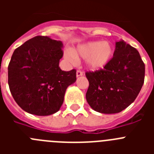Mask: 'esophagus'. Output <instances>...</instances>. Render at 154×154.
<instances>
[{
    "label": "esophagus",
    "mask_w": 154,
    "mask_h": 154,
    "mask_svg": "<svg viewBox=\"0 0 154 154\" xmlns=\"http://www.w3.org/2000/svg\"><path fill=\"white\" fill-rule=\"evenodd\" d=\"M82 75H83V72H82L81 70H77V72H76V76H77V77Z\"/></svg>",
    "instance_id": "obj_1"
}]
</instances>
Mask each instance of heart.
I'll list each match as a JSON object with an SVG mask.
<instances>
[{
  "mask_svg": "<svg viewBox=\"0 0 154 154\" xmlns=\"http://www.w3.org/2000/svg\"><path fill=\"white\" fill-rule=\"evenodd\" d=\"M113 47L109 42L95 41L82 45L73 51L72 53L66 52L65 59L73 63L75 58L86 59V65L91 70H99L109 64L113 55Z\"/></svg>",
  "mask_w": 154,
  "mask_h": 154,
  "instance_id": "obj_1",
  "label": "heart"
}]
</instances>
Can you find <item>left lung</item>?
Segmentation results:
<instances>
[{
  "label": "left lung",
  "instance_id": "obj_1",
  "mask_svg": "<svg viewBox=\"0 0 154 154\" xmlns=\"http://www.w3.org/2000/svg\"><path fill=\"white\" fill-rule=\"evenodd\" d=\"M86 100L95 111H123L136 99L144 82L145 65L139 51L123 40L116 43L113 57L103 69L86 72Z\"/></svg>",
  "mask_w": 154,
  "mask_h": 154
}]
</instances>
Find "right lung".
I'll return each instance as SVG.
<instances>
[{
    "label": "right lung",
    "instance_id": "obj_1",
    "mask_svg": "<svg viewBox=\"0 0 154 154\" xmlns=\"http://www.w3.org/2000/svg\"><path fill=\"white\" fill-rule=\"evenodd\" d=\"M62 43L35 36L17 48L8 65V85L19 106L36 116L58 112L65 90L76 81V70L65 72L59 61Z\"/></svg>",
    "mask_w": 154,
    "mask_h": 154
}]
</instances>
